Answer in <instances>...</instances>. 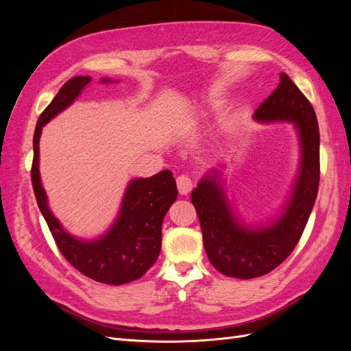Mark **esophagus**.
Here are the masks:
<instances>
[{
    "instance_id": "1",
    "label": "esophagus",
    "mask_w": 351,
    "mask_h": 351,
    "mask_svg": "<svg viewBox=\"0 0 351 351\" xmlns=\"http://www.w3.org/2000/svg\"><path fill=\"white\" fill-rule=\"evenodd\" d=\"M177 187H178L180 195H187L190 190H192V187H193L192 178H190L189 176H184V174L178 176L177 177Z\"/></svg>"
}]
</instances>
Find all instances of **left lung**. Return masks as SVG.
Here are the masks:
<instances>
[{"instance_id":"obj_1","label":"left lung","mask_w":351,"mask_h":351,"mask_svg":"<svg viewBox=\"0 0 351 351\" xmlns=\"http://www.w3.org/2000/svg\"><path fill=\"white\" fill-rule=\"evenodd\" d=\"M280 77L277 89L253 117L262 123L291 121L300 137V173L282 215L268 228L244 227L228 204L218 173L202 178L190 196L208 258L227 277L258 278L281 265L299 243L316 200L321 174L316 114L293 80L285 73Z\"/></svg>"}]
</instances>
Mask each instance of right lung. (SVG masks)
Listing matches in <instances>:
<instances>
[{
    "instance_id": "add662e5",
    "label": "right lung",
    "mask_w": 351,
    "mask_h": 351,
    "mask_svg": "<svg viewBox=\"0 0 351 351\" xmlns=\"http://www.w3.org/2000/svg\"><path fill=\"white\" fill-rule=\"evenodd\" d=\"M89 76H76L62 84L56 98L40 114L34 134L32 186L57 247L74 268L88 278L110 285H121L141 278L156 262L161 250V227L167 210L177 199V186L169 169L149 178L132 180L114 226L98 240L84 241L62 230L48 208L39 177V137L42 127L66 110L88 86ZM102 82H110L102 79Z\"/></svg>"
}]
</instances>
